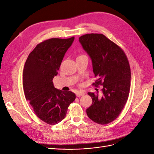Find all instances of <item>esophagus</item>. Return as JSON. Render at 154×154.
Instances as JSON below:
<instances>
[{
    "label": "esophagus",
    "mask_w": 154,
    "mask_h": 154,
    "mask_svg": "<svg viewBox=\"0 0 154 154\" xmlns=\"http://www.w3.org/2000/svg\"><path fill=\"white\" fill-rule=\"evenodd\" d=\"M85 95V93L82 91H78L76 92V96L77 97H80V96H83Z\"/></svg>",
    "instance_id": "34e87169"
}]
</instances>
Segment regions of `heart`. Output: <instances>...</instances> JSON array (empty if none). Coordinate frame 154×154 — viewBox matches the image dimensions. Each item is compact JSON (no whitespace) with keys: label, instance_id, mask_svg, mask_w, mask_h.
<instances>
[{"label":"heart","instance_id":"obj_1","mask_svg":"<svg viewBox=\"0 0 154 154\" xmlns=\"http://www.w3.org/2000/svg\"><path fill=\"white\" fill-rule=\"evenodd\" d=\"M82 56H83V55H81V56H79L78 57H82Z\"/></svg>","mask_w":154,"mask_h":154}]
</instances>
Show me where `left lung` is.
Returning a JSON list of instances; mask_svg holds the SVG:
<instances>
[{
    "label": "left lung",
    "instance_id": "1",
    "mask_svg": "<svg viewBox=\"0 0 154 154\" xmlns=\"http://www.w3.org/2000/svg\"><path fill=\"white\" fill-rule=\"evenodd\" d=\"M89 56L97 80L93 85H103V96L88 92L92 103L87 114L93 122L108 124L118 118L128 100L131 72L124 51L102 34H86L79 38Z\"/></svg>",
    "mask_w": 154,
    "mask_h": 154
}]
</instances>
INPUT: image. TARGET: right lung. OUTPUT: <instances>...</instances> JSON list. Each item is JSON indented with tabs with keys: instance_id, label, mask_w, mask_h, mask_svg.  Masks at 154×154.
<instances>
[{
	"instance_id": "obj_1",
	"label": "right lung",
	"mask_w": 154,
	"mask_h": 154,
	"mask_svg": "<svg viewBox=\"0 0 154 154\" xmlns=\"http://www.w3.org/2000/svg\"><path fill=\"white\" fill-rule=\"evenodd\" d=\"M74 40L71 37L44 41L31 51L24 65L23 87L26 98L38 118L49 125L62 121L69 105L76 98L74 93L58 90L53 83Z\"/></svg>"
}]
</instances>
